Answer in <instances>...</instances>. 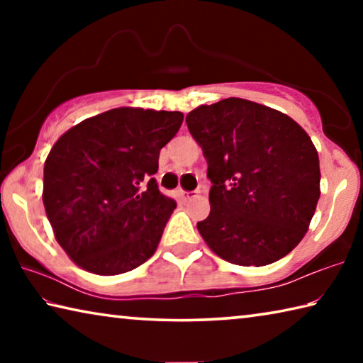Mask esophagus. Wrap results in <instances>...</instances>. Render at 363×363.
Listing matches in <instances>:
<instances>
[{
  "label": "esophagus",
  "mask_w": 363,
  "mask_h": 363,
  "mask_svg": "<svg viewBox=\"0 0 363 363\" xmlns=\"http://www.w3.org/2000/svg\"><path fill=\"white\" fill-rule=\"evenodd\" d=\"M196 194H199V190H194V192H182V200L184 201L192 200V199H195Z\"/></svg>",
  "instance_id": "obj_1"
}]
</instances>
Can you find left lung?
<instances>
[{
	"label": "left lung",
	"instance_id": "8db88e82",
	"mask_svg": "<svg viewBox=\"0 0 363 363\" xmlns=\"http://www.w3.org/2000/svg\"><path fill=\"white\" fill-rule=\"evenodd\" d=\"M203 150L211 210L196 224L208 247L237 266H267L303 240L320 196L315 145L290 116L229 97L186 116Z\"/></svg>",
	"mask_w": 363,
	"mask_h": 363
}]
</instances>
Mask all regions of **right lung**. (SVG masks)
Returning a JSON list of instances; mask_svg holds the SVG:
<instances>
[{"mask_svg": "<svg viewBox=\"0 0 363 363\" xmlns=\"http://www.w3.org/2000/svg\"><path fill=\"white\" fill-rule=\"evenodd\" d=\"M181 112L120 107L78 123L45 162L43 203L54 237L88 272L118 275L155 253L176 201L158 190L160 150Z\"/></svg>", "mask_w": 363, "mask_h": 363, "instance_id": "obj_1", "label": "right lung"}]
</instances>
